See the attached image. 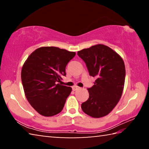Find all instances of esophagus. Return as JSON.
<instances>
[{
	"mask_svg": "<svg viewBox=\"0 0 149 149\" xmlns=\"http://www.w3.org/2000/svg\"><path fill=\"white\" fill-rule=\"evenodd\" d=\"M72 89H73V90H74V91H77L78 89H79L80 87H78V86H76V85H75V86H74V87H72Z\"/></svg>",
	"mask_w": 149,
	"mask_h": 149,
	"instance_id": "obj_1",
	"label": "esophagus"
}]
</instances>
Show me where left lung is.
I'll return each instance as SVG.
<instances>
[{"label":"left lung","mask_w":149,"mask_h":149,"mask_svg":"<svg viewBox=\"0 0 149 149\" xmlns=\"http://www.w3.org/2000/svg\"><path fill=\"white\" fill-rule=\"evenodd\" d=\"M91 76L97 79L88 89L89 97L81 104L85 114L95 118L108 115L119 102L124 87L125 68L119 54L104 45L98 44L77 52Z\"/></svg>","instance_id":"left-lung-1"}]
</instances>
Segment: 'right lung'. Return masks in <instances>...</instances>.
<instances>
[{"label":"right lung","instance_id":"1","mask_svg":"<svg viewBox=\"0 0 149 149\" xmlns=\"http://www.w3.org/2000/svg\"><path fill=\"white\" fill-rule=\"evenodd\" d=\"M75 55L58 47H42L24 62L21 78L25 95L39 114L53 116L62 110L72 89L57 82L65 75V66Z\"/></svg>","mask_w":149,"mask_h":149}]
</instances>
